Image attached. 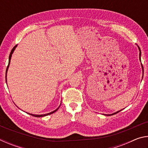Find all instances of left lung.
<instances>
[{
    "mask_svg": "<svg viewBox=\"0 0 148 148\" xmlns=\"http://www.w3.org/2000/svg\"><path fill=\"white\" fill-rule=\"evenodd\" d=\"M138 49H139V51H140V55H139V58H140V61H141V50H140V48L139 47V46H138ZM142 64V71L144 72V68H143V66H142V64ZM120 111H121V110H119V111H117V112H115V113H114V114H106V116H112V115H114V114H117L118 113V112H119Z\"/></svg>",
    "mask_w": 148,
    "mask_h": 148,
    "instance_id": "8db88e82",
    "label": "left lung"
}]
</instances>
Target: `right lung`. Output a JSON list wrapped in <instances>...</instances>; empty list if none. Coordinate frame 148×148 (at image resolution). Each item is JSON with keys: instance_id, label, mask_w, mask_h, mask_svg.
<instances>
[{"instance_id": "obj_1", "label": "right lung", "mask_w": 148, "mask_h": 148, "mask_svg": "<svg viewBox=\"0 0 148 148\" xmlns=\"http://www.w3.org/2000/svg\"><path fill=\"white\" fill-rule=\"evenodd\" d=\"M17 47V45L16 46H15L14 47H13V49H12V51H11V52H10V56H9V62H8V66H7V69H6V73H7V71H8V67H9V65H10V60H11V57H12V53H13V52H14V51L15 50V49H16V47ZM60 107V106L57 108L56 110H54V111H53V112H50V113H48V114H42V115H36V114H29V113H27V114H30V115H31V116H34V117H44V116H48V115H50V114H53V113H54V112H56L57 110L59 109V108Z\"/></svg>"}]
</instances>
